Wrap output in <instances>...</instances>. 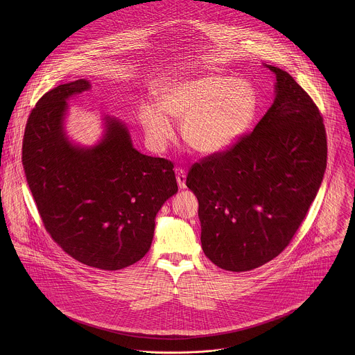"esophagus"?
<instances>
[{
  "instance_id": "1",
  "label": "esophagus",
  "mask_w": 355,
  "mask_h": 355,
  "mask_svg": "<svg viewBox=\"0 0 355 355\" xmlns=\"http://www.w3.org/2000/svg\"><path fill=\"white\" fill-rule=\"evenodd\" d=\"M176 180H178V184L180 189H186V172L183 169H178Z\"/></svg>"
}]
</instances>
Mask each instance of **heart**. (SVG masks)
<instances>
[{"mask_svg":"<svg viewBox=\"0 0 355 355\" xmlns=\"http://www.w3.org/2000/svg\"><path fill=\"white\" fill-rule=\"evenodd\" d=\"M159 105L145 102L139 121L154 150H164L175 138L171 117L183 120V138L203 154L224 152L253 124L258 98L250 83L230 76L206 73L173 79L158 89Z\"/></svg>","mask_w":355,"mask_h":355,"instance_id":"obj_1","label":"heart"}]
</instances>
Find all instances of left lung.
Returning <instances> with one entry per match:
<instances>
[{
    "label": "left lung",
    "instance_id": "obj_1",
    "mask_svg": "<svg viewBox=\"0 0 355 355\" xmlns=\"http://www.w3.org/2000/svg\"><path fill=\"white\" fill-rule=\"evenodd\" d=\"M275 101L232 148L191 166L205 255L231 272L282 253L301 227L327 168L322 116L294 78L273 65Z\"/></svg>",
    "mask_w": 355,
    "mask_h": 355
}]
</instances>
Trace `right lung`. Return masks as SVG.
Returning <instances> with one entry per match:
<instances>
[{
  "instance_id": "obj_1",
  "label": "right lung",
  "mask_w": 355,
  "mask_h": 355,
  "mask_svg": "<svg viewBox=\"0 0 355 355\" xmlns=\"http://www.w3.org/2000/svg\"><path fill=\"white\" fill-rule=\"evenodd\" d=\"M92 85H60L31 110L21 161L28 187L53 241L76 261L119 270L152 246L155 216L178 193L173 164L134 149L128 128L105 117L101 141L73 145L64 130L67 101Z\"/></svg>"
}]
</instances>
